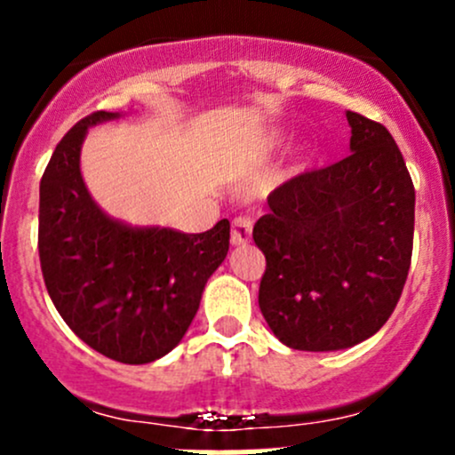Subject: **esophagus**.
Segmentation results:
<instances>
[{"mask_svg": "<svg viewBox=\"0 0 455 455\" xmlns=\"http://www.w3.org/2000/svg\"><path fill=\"white\" fill-rule=\"evenodd\" d=\"M251 235H253V220L249 215H237L233 220L231 227V244L244 246L251 242Z\"/></svg>", "mask_w": 455, "mask_h": 455, "instance_id": "34e87169", "label": "esophagus"}]
</instances>
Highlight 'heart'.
<instances>
[{"label":"heart","mask_w":455,"mask_h":455,"mask_svg":"<svg viewBox=\"0 0 455 455\" xmlns=\"http://www.w3.org/2000/svg\"><path fill=\"white\" fill-rule=\"evenodd\" d=\"M277 142H279L277 136H261V139L255 142L253 151H255L257 156H259V154H268L270 149H275V147H277Z\"/></svg>","instance_id":"b5f03b06"}]
</instances>
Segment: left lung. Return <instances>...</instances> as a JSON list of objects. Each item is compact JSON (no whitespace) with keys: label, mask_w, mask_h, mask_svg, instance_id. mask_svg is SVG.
Wrapping results in <instances>:
<instances>
[{"label":"left lung","mask_w":455,"mask_h":455,"mask_svg":"<svg viewBox=\"0 0 455 455\" xmlns=\"http://www.w3.org/2000/svg\"><path fill=\"white\" fill-rule=\"evenodd\" d=\"M350 149L268 196L253 227L266 257L259 308L292 350L352 347L383 328L414 246V182L380 123L347 112Z\"/></svg>","instance_id":"left-lung-1"}]
</instances>
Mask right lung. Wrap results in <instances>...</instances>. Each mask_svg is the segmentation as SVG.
<instances>
[{"instance_id": "right-lung-1", "label": "right lung", "mask_w": 455, "mask_h": 455, "mask_svg": "<svg viewBox=\"0 0 455 455\" xmlns=\"http://www.w3.org/2000/svg\"><path fill=\"white\" fill-rule=\"evenodd\" d=\"M116 116L90 114L59 140L39 185V261L72 332L108 359L142 365L185 337L206 279L227 257L231 224L180 233L105 215L87 194L79 154L87 127Z\"/></svg>"}]
</instances>
